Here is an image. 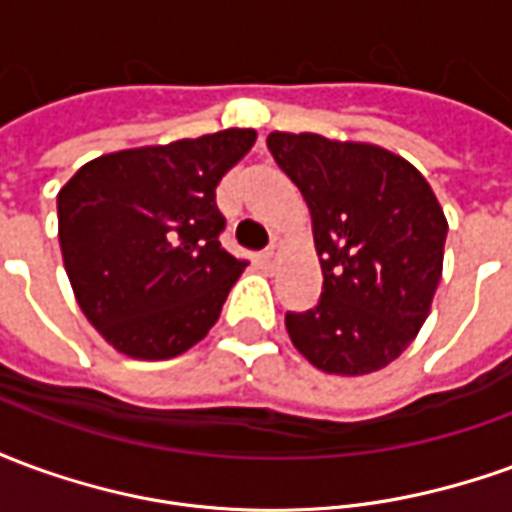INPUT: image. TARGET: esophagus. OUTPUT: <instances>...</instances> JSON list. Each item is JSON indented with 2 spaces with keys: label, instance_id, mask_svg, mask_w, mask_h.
<instances>
[{
  "label": "esophagus",
  "instance_id": "esophagus-1",
  "mask_svg": "<svg viewBox=\"0 0 512 512\" xmlns=\"http://www.w3.org/2000/svg\"><path fill=\"white\" fill-rule=\"evenodd\" d=\"M277 257H279V252H277V244H274L271 249H268V252H263V255H260V263H263L266 268H271L274 263H277Z\"/></svg>",
  "mask_w": 512,
  "mask_h": 512
}]
</instances>
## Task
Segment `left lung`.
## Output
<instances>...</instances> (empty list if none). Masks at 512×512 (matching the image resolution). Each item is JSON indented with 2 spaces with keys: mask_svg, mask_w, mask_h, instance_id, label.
<instances>
[{
  "mask_svg": "<svg viewBox=\"0 0 512 512\" xmlns=\"http://www.w3.org/2000/svg\"><path fill=\"white\" fill-rule=\"evenodd\" d=\"M266 145L310 208L323 274L321 301L285 315L290 343L323 373H376L430 315L447 216L422 172L386 147L307 131H271Z\"/></svg>",
  "mask_w": 512,
  "mask_h": 512,
  "instance_id": "8db88e82",
  "label": "left lung"
}]
</instances>
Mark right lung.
Masks as SVG:
<instances>
[{
	"instance_id": "right-lung-1",
	"label": "right lung",
	"mask_w": 512,
	"mask_h": 512,
	"mask_svg": "<svg viewBox=\"0 0 512 512\" xmlns=\"http://www.w3.org/2000/svg\"><path fill=\"white\" fill-rule=\"evenodd\" d=\"M224 128L87 161L57 194L62 263L84 318L120 354L172 359L211 332L246 260L224 252L216 186L252 150Z\"/></svg>"
}]
</instances>
